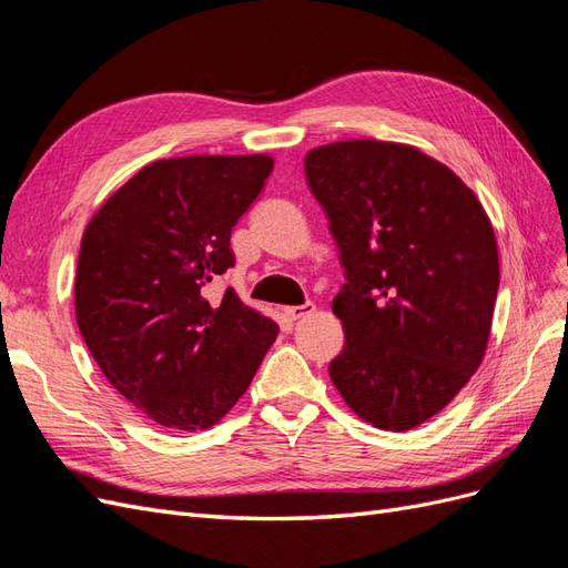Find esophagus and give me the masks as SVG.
Here are the masks:
<instances>
[{
	"instance_id": "obj_1",
	"label": "esophagus",
	"mask_w": 568,
	"mask_h": 568,
	"mask_svg": "<svg viewBox=\"0 0 568 568\" xmlns=\"http://www.w3.org/2000/svg\"><path fill=\"white\" fill-rule=\"evenodd\" d=\"M313 311H315V303L288 305V307H284V315H286L291 322H296V320H301V317H305V315H311Z\"/></svg>"
}]
</instances>
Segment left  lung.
Listing matches in <instances>:
<instances>
[{
    "label": "left lung",
    "instance_id": "1",
    "mask_svg": "<svg viewBox=\"0 0 568 568\" xmlns=\"http://www.w3.org/2000/svg\"><path fill=\"white\" fill-rule=\"evenodd\" d=\"M305 175L348 280L332 303L346 332L332 382L363 422L409 432L486 355L500 284L490 217L448 165L412 144L315 146Z\"/></svg>",
    "mask_w": 568,
    "mask_h": 568
}]
</instances>
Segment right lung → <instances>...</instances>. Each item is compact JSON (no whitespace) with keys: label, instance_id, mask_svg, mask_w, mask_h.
<instances>
[{"label":"right lung","instance_id":"right-lung-1","mask_svg":"<svg viewBox=\"0 0 568 568\" xmlns=\"http://www.w3.org/2000/svg\"><path fill=\"white\" fill-rule=\"evenodd\" d=\"M267 153L153 161L113 192L82 234L75 317L99 369L151 422L217 424L251 386L280 326L227 288L236 220L272 173Z\"/></svg>","mask_w":568,"mask_h":568}]
</instances>
